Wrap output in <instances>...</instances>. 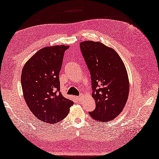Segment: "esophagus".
I'll return each instance as SVG.
<instances>
[{
	"mask_svg": "<svg viewBox=\"0 0 159 159\" xmlns=\"http://www.w3.org/2000/svg\"><path fill=\"white\" fill-rule=\"evenodd\" d=\"M82 97H83V94H81L80 96L77 97V100H79V101H81V100H82Z\"/></svg>",
	"mask_w": 159,
	"mask_h": 159,
	"instance_id": "1",
	"label": "esophagus"
}]
</instances>
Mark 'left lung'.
<instances>
[{
	"label": "left lung",
	"instance_id": "1",
	"mask_svg": "<svg viewBox=\"0 0 159 159\" xmlns=\"http://www.w3.org/2000/svg\"><path fill=\"white\" fill-rule=\"evenodd\" d=\"M80 50L90 70L96 103L89 115L95 120L111 121L121 112L128 98L129 80L124 64L113 48L99 42H82Z\"/></svg>",
	"mask_w": 159,
	"mask_h": 159
}]
</instances>
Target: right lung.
<instances>
[{
	"instance_id": "1",
	"label": "right lung",
	"mask_w": 159,
	"mask_h": 159,
	"mask_svg": "<svg viewBox=\"0 0 159 159\" xmlns=\"http://www.w3.org/2000/svg\"><path fill=\"white\" fill-rule=\"evenodd\" d=\"M69 46L41 48L22 70L21 85L26 103L39 120L56 124L69 114L73 102L60 92L59 74L64 54Z\"/></svg>"
}]
</instances>
